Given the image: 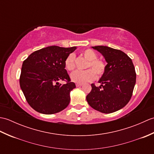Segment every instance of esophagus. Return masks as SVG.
<instances>
[{"label": "esophagus", "mask_w": 154, "mask_h": 154, "mask_svg": "<svg viewBox=\"0 0 154 154\" xmlns=\"http://www.w3.org/2000/svg\"><path fill=\"white\" fill-rule=\"evenodd\" d=\"M82 85H83V84H81V83H76L77 87H81Z\"/></svg>", "instance_id": "34e87169"}]
</instances>
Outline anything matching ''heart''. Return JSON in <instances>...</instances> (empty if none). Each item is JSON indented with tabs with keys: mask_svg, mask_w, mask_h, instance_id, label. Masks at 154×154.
<instances>
[{
	"mask_svg": "<svg viewBox=\"0 0 154 154\" xmlns=\"http://www.w3.org/2000/svg\"><path fill=\"white\" fill-rule=\"evenodd\" d=\"M81 55L88 61L87 68H91L85 71H75L71 74V79L75 83H85L92 81L96 78V74L98 77H101L106 71V65L105 61L97 58V54L91 49L81 52ZM75 56L73 54L68 55L65 60V67L66 69L71 71L75 67ZM96 73L95 74V73Z\"/></svg>",
	"mask_w": 154,
	"mask_h": 154,
	"instance_id": "1",
	"label": "heart"
}]
</instances>
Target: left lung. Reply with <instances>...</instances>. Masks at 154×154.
Segmentation results:
<instances>
[{"instance_id":"8db88e82","label":"left lung","mask_w":154,"mask_h":154,"mask_svg":"<svg viewBox=\"0 0 154 154\" xmlns=\"http://www.w3.org/2000/svg\"><path fill=\"white\" fill-rule=\"evenodd\" d=\"M107 62L106 71L99 81L91 84L92 90L86 99L89 105L100 112L109 114L125 106L131 99L136 79L132 61L124 52L104 45L92 47Z\"/></svg>"}]
</instances>
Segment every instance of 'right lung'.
I'll return each instance as SVG.
<instances>
[{"label": "right lung", "mask_w": 154, "mask_h": 154, "mask_svg": "<svg viewBox=\"0 0 154 154\" xmlns=\"http://www.w3.org/2000/svg\"><path fill=\"white\" fill-rule=\"evenodd\" d=\"M76 47L52 45L31 54L23 62L20 85L30 106L37 112L51 114L66 108L70 92L76 86L65 69V60ZM66 83L59 84V80Z\"/></svg>", "instance_id": "obj_1"}]
</instances>
